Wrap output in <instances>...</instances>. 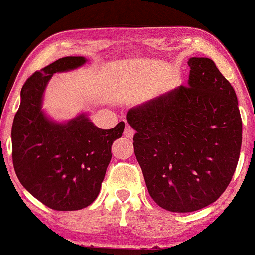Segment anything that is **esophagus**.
<instances>
[{
    "instance_id": "esophagus-1",
    "label": "esophagus",
    "mask_w": 255,
    "mask_h": 255,
    "mask_svg": "<svg viewBox=\"0 0 255 255\" xmlns=\"http://www.w3.org/2000/svg\"><path fill=\"white\" fill-rule=\"evenodd\" d=\"M134 134H135L134 129H132L130 126H129V125H126V128H125L124 135L126 136V137H128V138H131L132 136H134Z\"/></svg>"
}]
</instances>
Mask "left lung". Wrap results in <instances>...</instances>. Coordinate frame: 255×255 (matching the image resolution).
I'll list each match as a JSON object with an SVG mask.
<instances>
[{"instance_id":"left-lung-1","label":"left lung","mask_w":255,"mask_h":255,"mask_svg":"<svg viewBox=\"0 0 255 255\" xmlns=\"http://www.w3.org/2000/svg\"><path fill=\"white\" fill-rule=\"evenodd\" d=\"M188 66V85L127 113L149 194L173 213L202 209L220 198L242 146V118L230 82L207 57H192Z\"/></svg>"}]
</instances>
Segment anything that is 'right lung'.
I'll return each mask as SVG.
<instances>
[{
    "label": "right lung",
    "instance_id": "1",
    "mask_svg": "<svg viewBox=\"0 0 255 255\" xmlns=\"http://www.w3.org/2000/svg\"><path fill=\"white\" fill-rule=\"evenodd\" d=\"M85 63L67 56L35 71L21 88V102L11 129L12 163L20 184L53 210H80L99 194L112 158L113 142L125 123L112 129L96 127L84 114L67 124L49 121L41 112L45 88L53 74Z\"/></svg>",
    "mask_w": 255,
    "mask_h": 255
}]
</instances>
